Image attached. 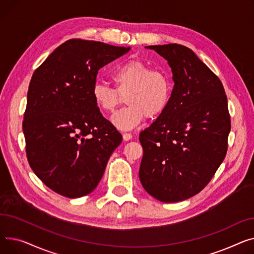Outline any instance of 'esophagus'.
Listing matches in <instances>:
<instances>
[{
    "label": "esophagus",
    "instance_id": "esophagus-1",
    "mask_svg": "<svg viewBox=\"0 0 254 254\" xmlns=\"http://www.w3.org/2000/svg\"><path fill=\"white\" fill-rule=\"evenodd\" d=\"M132 138V134L131 133H123V139L125 141H128Z\"/></svg>",
    "mask_w": 254,
    "mask_h": 254
}]
</instances>
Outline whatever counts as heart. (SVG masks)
<instances>
[{
    "mask_svg": "<svg viewBox=\"0 0 254 254\" xmlns=\"http://www.w3.org/2000/svg\"><path fill=\"white\" fill-rule=\"evenodd\" d=\"M115 88L96 83L91 91L95 106L104 113H113L125 96L128 104L117 112L112 123L121 130L137 127L146 117L156 119L168 107L172 83L166 72L152 69L143 62L132 59L116 68L112 74Z\"/></svg>",
    "mask_w": 254,
    "mask_h": 254,
    "instance_id": "obj_1",
    "label": "heart"
}]
</instances>
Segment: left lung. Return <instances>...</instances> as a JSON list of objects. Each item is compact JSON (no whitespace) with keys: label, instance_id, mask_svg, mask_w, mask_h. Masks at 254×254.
<instances>
[{"label":"left lung","instance_id":"8db88e82","mask_svg":"<svg viewBox=\"0 0 254 254\" xmlns=\"http://www.w3.org/2000/svg\"><path fill=\"white\" fill-rule=\"evenodd\" d=\"M145 48L168 62L174 87L167 109L139 134V180L157 200L180 202L209 184L226 157L228 99L218 77L190 48L178 44Z\"/></svg>","mask_w":254,"mask_h":254}]
</instances>
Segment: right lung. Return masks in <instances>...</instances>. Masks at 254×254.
<instances>
[{
  "instance_id": "right-lung-1",
  "label": "right lung",
  "mask_w": 254,
  "mask_h": 254,
  "mask_svg": "<svg viewBox=\"0 0 254 254\" xmlns=\"http://www.w3.org/2000/svg\"><path fill=\"white\" fill-rule=\"evenodd\" d=\"M129 47L71 39L34 72L22 130L29 166L49 189L66 198L99 184L122 135L92 99L98 69Z\"/></svg>"
}]
</instances>
